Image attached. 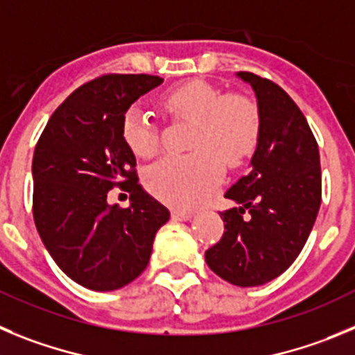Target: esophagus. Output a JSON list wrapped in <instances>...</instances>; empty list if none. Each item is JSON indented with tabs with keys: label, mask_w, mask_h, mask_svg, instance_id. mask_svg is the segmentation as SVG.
<instances>
[{
	"label": "esophagus",
	"mask_w": 355,
	"mask_h": 355,
	"mask_svg": "<svg viewBox=\"0 0 355 355\" xmlns=\"http://www.w3.org/2000/svg\"><path fill=\"white\" fill-rule=\"evenodd\" d=\"M191 217H193V214L185 212V210H173L171 212V219L173 221H189Z\"/></svg>",
	"instance_id": "34e87169"
}]
</instances>
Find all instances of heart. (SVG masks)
Returning a JSON list of instances; mask_svg holds the SVG:
<instances>
[{"instance_id":"b5f03b06","label":"heart","mask_w":355,"mask_h":355,"mask_svg":"<svg viewBox=\"0 0 355 355\" xmlns=\"http://www.w3.org/2000/svg\"><path fill=\"white\" fill-rule=\"evenodd\" d=\"M175 120H193L187 155H168L145 171L152 196L175 209H194L223 178V162L244 164L257 150L261 132L260 110L242 94H223L205 81L175 86L161 98ZM120 132L127 148L138 157H152L161 148V129L139 106L123 113Z\"/></svg>"}]
</instances>
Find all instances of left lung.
<instances>
[{
	"instance_id": "left-lung-1",
	"label": "left lung",
	"mask_w": 355,
	"mask_h": 355,
	"mask_svg": "<svg viewBox=\"0 0 355 355\" xmlns=\"http://www.w3.org/2000/svg\"><path fill=\"white\" fill-rule=\"evenodd\" d=\"M239 78L257 94L261 132L251 170L225 194L241 207L221 212L225 233L205 260L232 285L258 286L285 272L308 241L322 201L320 154L281 86L253 72Z\"/></svg>"
}]
</instances>
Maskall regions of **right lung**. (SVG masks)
<instances>
[{
    "label": "right lung",
    "mask_w": 355,
    "mask_h": 355,
    "mask_svg": "<svg viewBox=\"0 0 355 355\" xmlns=\"http://www.w3.org/2000/svg\"><path fill=\"white\" fill-rule=\"evenodd\" d=\"M161 83L148 74L85 83L51 114L35 146V226L56 265L85 288L110 292L136 279L170 219L138 184L136 157L120 132L130 104ZM114 187L130 193L127 209L107 203Z\"/></svg>",
    "instance_id": "obj_1"
}]
</instances>
